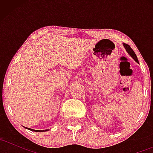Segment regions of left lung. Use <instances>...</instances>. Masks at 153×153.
<instances>
[{
	"label": "left lung",
	"mask_w": 153,
	"mask_h": 153,
	"mask_svg": "<svg viewBox=\"0 0 153 153\" xmlns=\"http://www.w3.org/2000/svg\"><path fill=\"white\" fill-rule=\"evenodd\" d=\"M123 45H124V47H125L126 50H127V52H128V53H129V54H130V56H131V57H132V58L134 59V60L136 61L137 62H138L137 57L136 54L134 53V51H133L132 49L131 48L130 46H129V45H127V44H125V43H124V44H123Z\"/></svg>",
	"instance_id": "1"
}]
</instances>
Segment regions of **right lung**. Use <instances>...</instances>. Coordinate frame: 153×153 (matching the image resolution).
Returning <instances> with one entry per match:
<instances>
[{
  "label": "right lung",
  "mask_w": 153,
  "mask_h": 153,
  "mask_svg": "<svg viewBox=\"0 0 153 153\" xmlns=\"http://www.w3.org/2000/svg\"><path fill=\"white\" fill-rule=\"evenodd\" d=\"M27 129V128H26ZM28 129H29V130H31V131H46L48 130V129H45V130H34V129H30V128H28Z\"/></svg>",
  "instance_id": "add662e5"
}]
</instances>
